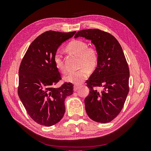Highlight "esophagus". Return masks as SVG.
Wrapping results in <instances>:
<instances>
[{
    "label": "esophagus",
    "instance_id": "1",
    "mask_svg": "<svg viewBox=\"0 0 151 151\" xmlns=\"http://www.w3.org/2000/svg\"><path fill=\"white\" fill-rule=\"evenodd\" d=\"M79 89V86H74V91H75V92H76V91H78Z\"/></svg>",
    "mask_w": 151,
    "mask_h": 151
}]
</instances>
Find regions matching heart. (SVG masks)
<instances>
[{"instance_id": "obj_1", "label": "heart", "mask_w": 151, "mask_h": 151, "mask_svg": "<svg viewBox=\"0 0 151 151\" xmlns=\"http://www.w3.org/2000/svg\"><path fill=\"white\" fill-rule=\"evenodd\" d=\"M68 52L74 53L79 57V67L81 68L77 71H71L64 77V80L68 83L79 85L88 78L89 70H95L99 63V55L96 48L88 46L84 41L76 40L68 43L67 47ZM53 63L57 69L65 74L67 68L63 61L60 52L57 51L53 58Z\"/></svg>"}]
</instances>
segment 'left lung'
<instances>
[{
  "instance_id": "left-lung-1",
  "label": "left lung",
  "mask_w": 151,
  "mask_h": 151,
  "mask_svg": "<svg viewBox=\"0 0 151 151\" xmlns=\"http://www.w3.org/2000/svg\"><path fill=\"white\" fill-rule=\"evenodd\" d=\"M91 40L99 55V63L87 81L89 94L85 98L86 111L99 123L112 121L120 113L129 92L130 72L122 48L108 32L98 29H83L74 38ZM101 86V92L95 89Z\"/></svg>"
}]
</instances>
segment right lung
<instances>
[{
  "label": "right lung",
  "mask_w": 151,
  "mask_h": 151,
  "mask_svg": "<svg viewBox=\"0 0 151 151\" xmlns=\"http://www.w3.org/2000/svg\"><path fill=\"white\" fill-rule=\"evenodd\" d=\"M76 33L45 32L31 43L21 61L18 95L29 116L41 125L50 127L60 121L65 99L74 92L70 83L54 87L61 76L53 58L59 46Z\"/></svg>",
  "instance_id": "obj_1"
}]
</instances>
